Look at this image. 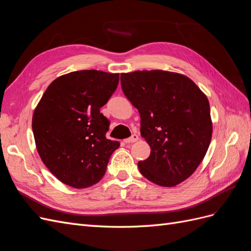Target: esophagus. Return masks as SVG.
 <instances>
[{"instance_id":"esophagus-1","label":"esophagus","mask_w":251,"mask_h":251,"mask_svg":"<svg viewBox=\"0 0 251 251\" xmlns=\"http://www.w3.org/2000/svg\"><path fill=\"white\" fill-rule=\"evenodd\" d=\"M138 139H139L138 135H137V134H133V135L131 136V137H128V138L125 139V142H126V143H132V142L137 141Z\"/></svg>"}]
</instances>
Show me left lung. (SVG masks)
Here are the masks:
<instances>
[{"mask_svg":"<svg viewBox=\"0 0 251 251\" xmlns=\"http://www.w3.org/2000/svg\"><path fill=\"white\" fill-rule=\"evenodd\" d=\"M121 89L137 108L140 133L151 147L138 162L142 176L171 187L186 180L208 150L212 125L207 97L188 77L151 70L123 73Z\"/></svg>","mask_w":251,"mask_h":251,"instance_id":"8db88e82","label":"left lung"}]
</instances>
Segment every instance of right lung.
Masks as SVG:
<instances>
[{"mask_svg": "<svg viewBox=\"0 0 251 251\" xmlns=\"http://www.w3.org/2000/svg\"><path fill=\"white\" fill-rule=\"evenodd\" d=\"M119 74L75 71L53 80L34 110L32 131L44 164L63 183L86 188L100 182L118 141L105 137L110 120L100 113Z\"/></svg>", "mask_w": 251, "mask_h": 251, "instance_id": "obj_1", "label": "right lung"}]
</instances>
